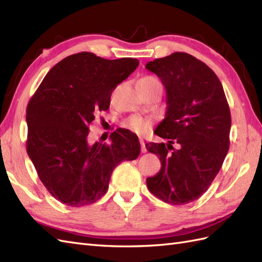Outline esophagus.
Listing matches in <instances>:
<instances>
[{
    "label": "esophagus",
    "mask_w": 262,
    "mask_h": 262,
    "mask_svg": "<svg viewBox=\"0 0 262 262\" xmlns=\"http://www.w3.org/2000/svg\"><path fill=\"white\" fill-rule=\"evenodd\" d=\"M140 144H141V152H142V154H146V152H147L146 143H144V141L142 140V139H140Z\"/></svg>",
    "instance_id": "obj_1"
}]
</instances>
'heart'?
Masks as SVG:
<instances>
[{
    "label": "heart",
    "instance_id": "obj_1",
    "mask_svg": "<svg viewBox=\"0 0 262 262\" xmlns=\"http://www.w3.org/2000/svg\"><path fill=\"white\" fill-rule=\"evenodd\" d=\"M147 83H160L158 79L154 76H144L139 79L138 84H147ZM124 125L132 132L138 133V135H146L152 125V121L150 119L142 118L140 115H133L125 121Z\"/></svg>",
    "mask_w": 262,
    "mask_h": 262
}]
</instances>
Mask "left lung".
<instances>
[{
    "instance_id": "8db88e82",
    "label": "left lung",
    "mask_w": 262,
    "mask_h": 262,
    "mask_svg": "<svg viewBox=\"0 0 262 262\" xmlns=\"http://www.w3.org/2000/svg\"><path fill=\"white\" fill-rule=\"evenodd\" d=\"M146 68L166 89V118L155 133L169 140L146 144L161 162L147 186L161 201L187 204L205 193L223 165L230 147L229 104L215 73L189 54L173 52L149 61Z\"/></svg>"
}]
</instances>
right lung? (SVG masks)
I'll return each instance as SVG.
<instances>
[{"mask_svg":"<svg viewBox=\"0 0 262 262\" xmlns=\"http://www.w3.org/2000/svg\"><path fill=\"white\" fill-rule=\"evenodd\" d=\"M136 58L104 59L78 52L52 67L27 106V152L45 187L62 204H93L106 193L116 166L135 160L140 143L118 129L111 143H89L97 113L110 107L112 92L136 71Z\"/></svg>","mask_w":262,"mask_h":262,"instance_id":"add662e5","label":"right lung"}]
</instances>
